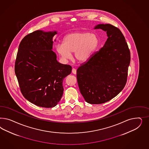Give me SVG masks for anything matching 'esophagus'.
Returning <instances> with one entry per match:
<instances>
[{
  "instance_id": "34e87169",
  "label": "esophagus",
  "mask_w": 149,
  "mask_h": 149,
  "mask_svg": "<svg viewBox=\"0 0 149 149\" xmlns=\"http://www.w3.org/2000/svg\"><path fill=\"white\" fill-rule=\"evenodd\" d=\"M72 73L74 74H77V70L75 68H72Z\"/></svg>"
}]
</instances>
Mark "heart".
<instances>
[{
    "label": "heart",
    "instance_id": "1",
    "mask_svg": "<svg viewBox=\"0 0 149 149\" xmlns=\"http://www.w3.org/2000/svg\"><path fill=\"white\" fill-rule=\"evenodd\" d=\"M99 44L98 37L95 34L87 32H75L64 36L63 44L56 46L59 56L64 59H69L72 53L79 62H85L90 58Z\"/></svg>",
    "mask_w": 149,
    "mask_h": 149
}]
</instances>
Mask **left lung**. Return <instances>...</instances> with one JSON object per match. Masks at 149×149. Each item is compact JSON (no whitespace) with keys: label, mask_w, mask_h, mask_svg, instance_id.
<instances>
[{"label":"left lung","mask_w":149,"mask_h":149,"mask_svg":"<svg viewBox=\"0 0 149 149\" xmlns=\"http://www.w3.org/2000/svg\"><path fill=\"white\" fill-rule=\"evenodd\" d=\"M95 29L106 31L108 38L103 47L77 68V81L86 102L100 104L116 97L126 84L131 54L125 36L110 24Z\"/></svg>","instance_id":"1"}]
</instances>
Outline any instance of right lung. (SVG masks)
<instances>
[{
	"label": "right lung",
	"mask_w": 149,
	"mask_h": 149,
	"mask_svg": "<svg viewBox=\"0 0 149 149\" xmlns=\"http://www.w3.org/2000/svg\"><path fill=\"white\" fill-rule=\"evenodd\" d=\"M57 32L36 31L21 41L15 72L23 97L36 106L55 107L63 93V79L72 72L70 65L58 63L52 49Z\"/></svg>",
	"instance_id": "1"
}]
</instances>
